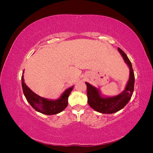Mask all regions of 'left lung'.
I'll list each match as a JSON object with an SVG mask.
<instances>
[{
  "instance_id": "left-lung-1",
  "label": "left lung",
  "mask_w": 153,
  "mask_h": 153,
  "mask_svg": "<svg viewBox=\"0 0 153 153\" xmlns=\"http://www.w3.org/2000/svg\"><path fill=\"white\" fill-rule=\"evenodd\" d=\"M119 52L121 54L125 62L129 68V78L125 90L120 94L109 98H103L100 93L99 90L85 82L87 85V93L88 103L92 108L103 114H113L123 108L130 100L134 91L135 75L133 70L131 63L128 58L126 54L118 48Z\"/></svg>"
}]
</instances>
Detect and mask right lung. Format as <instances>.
<instances>
[{"label": "right lung", "mask_w": 153, "mask_h": 153, "mask_svg": "<svg viewBox=\"0 0 153 153\" xmlns=\"http://www.w3.org/2000/svg\"><path fill=\"white\" fill-rule=\"evenodd\" d=\"M22 85L25 98L32 108L38 112L46 115L57 114L65 109L68 104V99L69 95L73 88V86H72L66 89L59 99L49 100L41 98L32 91L25 84L23 75L22 76Z\"/></svg>", "instance_id": "add662e5"}]
</instances>
